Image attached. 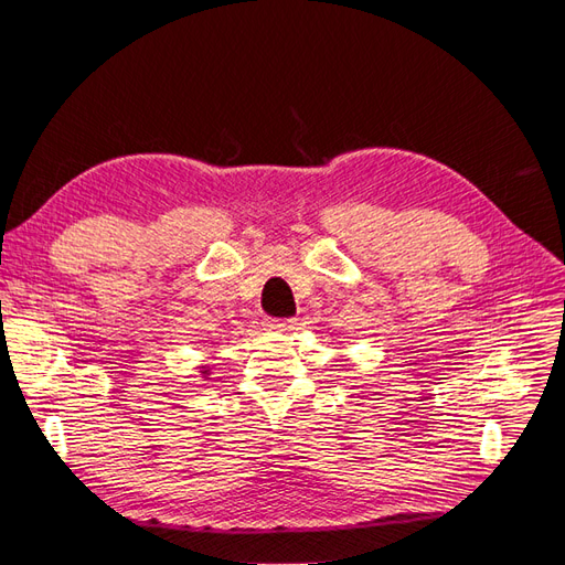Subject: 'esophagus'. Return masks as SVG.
<instances>
[{"mask_svg":"<svg viewBox=\"0 0 565 565\" xmlns=\"http://www.w3.org/2000/svg\"><path fill=\"white\" fill-rule=\"evenodd\" d=\"M266 328L278 330V332H289V330L297 328V320L295 318H270Z\"/></svg>","mask_w":565,"mask_h":565,"instance_id":"obj_1","label":"esophagus"}]
</instances>
